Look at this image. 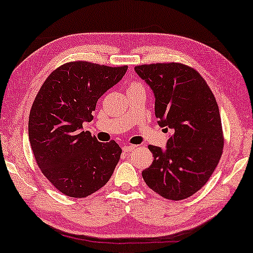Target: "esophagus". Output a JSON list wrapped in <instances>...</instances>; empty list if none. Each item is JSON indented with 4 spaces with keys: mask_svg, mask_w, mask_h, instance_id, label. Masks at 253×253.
Here are the masks:
<instances>
[{
    "mask_svg": "<svg viewBox=\"0 0 253 253\" xmlns=\"http://www.w3.org/2000/svg\"><path fill=\"white\" fill-rule=\"evenodd\" d=\"M135 148H136V146H132V144H127V146H124L122 149H123V151L130 152V151H132V150H133V149H135Z\"/></svg>",
    "mask_w": 253,
    "mask_h": 253,
    "instance_id": "esophagus-1",
    "label": "esophagus"
}]
</instances>
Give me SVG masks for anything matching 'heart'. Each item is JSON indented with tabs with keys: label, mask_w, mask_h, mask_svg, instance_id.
<instances>
[{
	"label": "heart",
	"mask_w": 253,
	"mask_h": 253,
	"mask_svg": "<svg viewBox=\"0 0 253 253\" xmlns=\"http://www.w3.org/2000/svg\"><path fill=\"white\" fill-rule=\"evenodd\" d=\"M135 85H139V84H135V83H134V84H132L131 86H135ZM131 86H130V87H131Z\"/></svg>",
	"instance_id": "b5f03b06"
}]
</instances>
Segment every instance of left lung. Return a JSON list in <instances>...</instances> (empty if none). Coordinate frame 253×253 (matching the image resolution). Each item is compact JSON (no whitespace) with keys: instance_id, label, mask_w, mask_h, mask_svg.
I'll return each mask as SVG.
<instances>
[{"instance_id":"1","label":"left lung","mask_w":253,"mask_h":253,"mask_svg":"<svg viewBox=\"0 0 253 253\" xmlns=\"http://www.w3.org/2000/svg\"><path fill=\"white\" fill-rule=\"evenodd\" d=\"M155 95L158 124L171 130L166 149L149 146L151 166L142 171L146 184L167 200H185L204 186L221 159L220 111L212 90L195 69L183 64L134 67Z\"/></svg>"}]
</instances>
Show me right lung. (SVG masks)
<instances>
[{"label": "right lung", "instance_id": "1", "mask_svg": "<svg viewBox=\"0 0 253 253\" xmlns=\"http://www.w3.org/2000/svg\"><path fill=\"white\" fill-rule=\"evenodd\" d=\"M126 70L127 66L72 61L53 70L37 94L29 117L31 149L43 175L65 195L83 198L95 193L119 163V144L98 142L83 131V123L92 121L98 98Z\"/></svg>", "mask_w": 253, "mask_h": 253}]
</instances>
